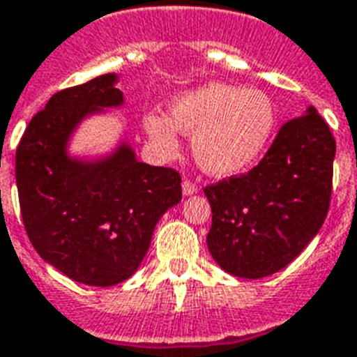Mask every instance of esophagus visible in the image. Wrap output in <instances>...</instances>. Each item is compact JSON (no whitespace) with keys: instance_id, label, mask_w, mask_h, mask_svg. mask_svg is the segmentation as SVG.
I'll list each match as a JSON object with an SVG mask.
<instances>
[{"instance_id":"1","label":"esophagus","mask_w":357,"mask_h":357,"mask_svg":"<svg viewBox=\"0 0 357 357\" xmlns=\"http://www.w3.org/2000/svg\"><path fill=\"white\" fill-rule=\"evenodd\" d=\"M181 188H183L185 196H190V194L198 192V185L192 183L190 179H183V183H181Z\"/></svg>"}]
</instances>
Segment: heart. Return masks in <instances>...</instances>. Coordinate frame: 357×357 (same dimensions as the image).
Instances as JSON below:
<instances>
[{
    "label": "heart",
    "mask_w": 357,
    "mask_h": 357,
    "mask_svg": "<svg viewBox=\"0 0 357 357\" xmlns=\"http://www.w3.org/2000/svg\"><path fill=\"white\" fill-rule=\"evenodd\" d=\"M144 128L165 153L178 150V132L192 135V152L204 170L234 176L251 169L268 150L277 128L273 100L259 89L211 82L172 100L170 119L149 113Z\"/></svg>",
    "instance_id": "1"
}]
</instances>
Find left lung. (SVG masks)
<instances>
[{
    "instance_id": "left-lung-1",
    "label": "left lung",
    "mask_w": 357,
    "mask_h": 357,
    "mask_svg": "<svg viewBox=\"0 0 357 357\" xmlns=\"http://www.w3.org/2000/svg\"><path fill=\"white\" fill-rule=\"evenodd\" d=\"M335 139L314 106L282 124L260 163L204 188L208 251L222 269L262 279L286 268L319 233L330 208Z\"/></svg>"
}]
</instances>
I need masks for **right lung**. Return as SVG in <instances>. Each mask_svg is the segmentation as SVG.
Returning <instances> with one entry per match:
<instances>
[{"mask_svg": "<svg viewBox=\"0 0 357 357\" xmlns=\"http://www.w3.org/2000/svg\"><path fill=\"white\" fill-rule=\"evenodd\" d=\"M117 75L62 89L31 119L16 149V185L27 236L45 262L88 286L130 279L159 218L181 202V176L135 159L128 144L93 163L66 152L89 113L121 106Z\"/></svg>", "mask_w": 357, "mask_h": 357, "instance_id": "right-lung-1", "label": "right lung"}]
</instances>
